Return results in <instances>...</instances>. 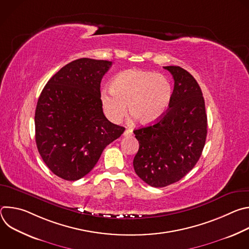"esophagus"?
Returning <instances> with one entry per match:
<instances>
[{"label": "esophagus", "mask_w": 249, "mask_h": 249, "mask_svg": "<svg viewBox=\"0 0 249 249\" xmlns=\"http://www.w3.org/2000/svg\"><path fill=\"white\" fill-rule=\"evenodd\" d=\"M133 131L131 129H126L124 132V136H132Z\"/></svg>", "instance_id": "1"}]
</instances>
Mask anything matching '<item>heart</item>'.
I'll return each instance as SVG.
<instances>
[{
  "label": "heart",
  "mask_w": 249,
  "mask_h": 249,
  "mask_svg": "<svg viewBox=\"0 0 249 249\" xmlns=\"http://www.w3.org/2000/svg\"><path fill=\"white\" fill-rule=\"evenodd\" d=\"M110 90L101 92L105 115L119 122L127 112L140 124L157 122L167 110L172 87L166 77L143 70H127L117 75Z\"/></svg>",
  "instance_id": "1"
}]
</instances>
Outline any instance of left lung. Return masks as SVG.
<instances>
[{
    "instance_id": "1",
    "label": "left lung",
    "mask_w": 249,
    "mask_h": 249,
    "mask_svg": "<svg viewBox=\"0 0 249 249\" xmlns=\"http://www.w3.org/2000/svg\"><path fill=\"white\" fill-rule=\"evenodd\" d=\"M163 68L174 80L169 107L153 125L134 130L139 141L134 169L153 187L184 177L199 160L207 137L205 101L198 83L178 66Z\"/></svg>"
}]
</instances>
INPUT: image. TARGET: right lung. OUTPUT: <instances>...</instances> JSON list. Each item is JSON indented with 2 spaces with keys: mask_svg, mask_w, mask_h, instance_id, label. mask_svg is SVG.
I'll return each instance as SVG.
<instances>
[{
  "mask_svg": "<svg viewBox=\"0 0 249 249\" xmlns=\"http://www.w3.org/2000/svg\"><path fill=\"white\" fill-rule=\"evenodd\" d=\"M112 62L81 58L64 66L44 87L35 110V142L49 169L78 180L125 128L105 117L100 82Z\"/></svg>",
  "mask_w": 249,
  "mask_h": 249,
  "instance_id": "right-lung-1",
  "label": "right lung"
}]
</instances>
